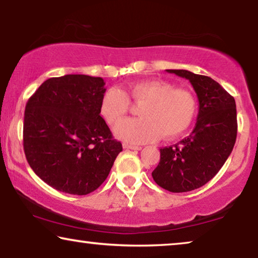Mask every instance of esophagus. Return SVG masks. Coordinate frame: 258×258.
Segmentation results:
<instances>
[{
  "label": "esophagus",
  "mask_w": 258,
  "mask_h": 258,
  "mask_svg": "<svg viewBox=\"0 0 258 258\" xmlns=\"http://www.w3.org/2000/svg\"><path fill=\"white\" fill-rule=\"evenodd\" d=\"M123 148H124V149H132V150H141V149H142V147L134 146V144H129V143L123 144Z\"/></svg>",
  "instance_id": "esophagus-1"
}]
</instances>
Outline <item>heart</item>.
<instances>
[{
  "mask_svg": "<svg viewBox=\"0 0 258 258\" xmlns=\"http://www.w3.org/2000/svg\"><path fill=\"white\" fill-rule=\"evenodd\" d=\"M140 107V118L129 119L115 128V135L129 143L174 139L185 132L196 114V101L190 91L175 89L163 80L133 83L126 90L112 87L103 94L101 115L109 124L122 122L130 111V101Z\"/></svg>",
  "mask_w": 258,
  "mask_h": 258,
  "instance_id": "heart-1",
  "label": "heart"
}]
</instances>
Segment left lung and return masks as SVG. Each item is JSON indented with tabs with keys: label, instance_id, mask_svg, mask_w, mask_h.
Returning a JSON list of instances; mask_svg holds the SVG:
<instances>
[{
	"label": "left lung",
	"instance_id": "1",
	"mask_svg": "<svg viewBox=\"0 0 258 258\" xmlns=\"http://www.w3.org/2000/svg\"><path fill=\"white\" fill-rule=\"evenodd\" d=\"M167 72L189 80L199 98V115L188 137L160 149V163L151 175L161 188L186 192L209 182L234 149L237 136L236 103L211 77L183 69Z\"/></svg>",
	"mask_w": 258,
	"mask_h": 258
}]
</instances>
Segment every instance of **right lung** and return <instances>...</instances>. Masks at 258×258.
Masks as SVG:
<instances>
[{"mask_svg": "<svg viewBox=\"0 0 258 258\" xmlns=\"http://www.w3.org/2000/svg\"><path fill=\"white\" fill-rule=\"evenodd\" d=\"M102 77H51L27 102L23 148L35 174L48 185L87 195L108 177L122 151L101 117Z\"/></svg>", "mask_w": 258, "mask_h": 258, "instance_id": "1", "label": "right lung"}]
</instances>
